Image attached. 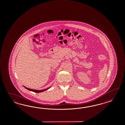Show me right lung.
I'll use <instances>...</instances> for the list:
<instances>
[{
  "instance_id": "obj_1",
  "label": "right lung",
  "mask_w": 125,
  "mask_h": 125,
  "mask_svg": "<svg viewBox=\"0 0 125 125\" xmlns=\"http://www.w3.org/2000/svg\"><path fill=\"white\" fill-rule=\"evenodd\" d=\"M24 87H25L26 89H27V90H30V91H32V92H35V93H41V92H43V91H46V90H48V89H49V88H47V89H44V90H34V89H30V88H27V87H25V86H23Z\"/></svg>"
}]
</instances>
